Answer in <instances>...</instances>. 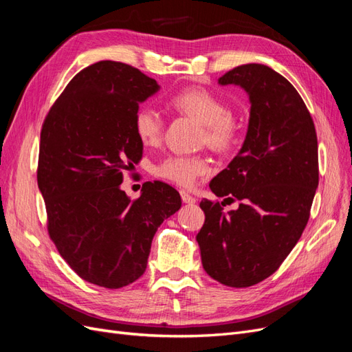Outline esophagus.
I'll use <instances>...</instances> for the list:
<instances>
[{
  "label": "esophagus",
  "instance_id": "obj_1",
  "mask_svg": "<svg viewBox=\"0 0 352 352\" xmlns=\"http://www.w3.org/2000/svg\"><path fill=\"white\" fill-rule=\"evenodd\" d=\"M180 197H182V201L185 202V204H195V198L190 195V194H188L186 190H180Z\"/></svg>",
  "mask_w": 352,
  "mask_h": 352
}]
</instances>
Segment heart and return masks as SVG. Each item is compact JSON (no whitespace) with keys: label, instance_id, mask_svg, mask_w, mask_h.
<instances>
[{"label":"heart","instance_id":"obj_1","mask_svg":"<svg viewBox=\"0 0 352 352\" xmlns=\"http://www.w3.org/2000/svg\"><path fill=\"white\" fill-rule=\"evenodd\" d=\"M175 111L192 117L202 124L201 141L214 151H226L236 140L238 126L217 95L208 89L192 87L175 94L168 100ZM133 127L138 138L145 145H154L162 140L164 122L163 117L150 105L140 107L135 113ZM154 172L157 176L180 186L194 185L198 176L208 172L206 158L198 155H168L160 163Z\"/></svg>","mask_w":352,"mask_h":352}]
</instances>
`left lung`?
<instances>
[{"mask_svg": "<svg viewBox=\"0 0 352 352\" xmlns=\"http://www.w3.org/2000/svg\"><path fill=\"white\" fill-rule=\"evenodd\" d=\"M219 83L247 92L248 131L238 155L210 184L226 198L201 201L206 221L197 242L212 279L247 287L278 270L302 235L318 185L317 135L300 94L269 66H238ZM226 199L241 204L225 213Z\"/></svg>", "mask_w": 352, "mask_h": 352, "instance_id": "8db88e82", "label": "left lung"}]
</instances>
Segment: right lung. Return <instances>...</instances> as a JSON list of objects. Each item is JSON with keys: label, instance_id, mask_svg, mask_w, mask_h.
Instances as JSON below:
<instances>
[{"label": "right lung", "instance_id": "right-lung-1", "mask_svg": "<svg viewBox=\"0 0 352 352\" xmlns=\"http://www.w3.org/2000/svg\"><path fill=\"white\" fill-rule=\"evenodd\" d=\"M160 85L119 61L74 76L42 124L38 188L63 258L89 283L119 289L140 279L157 229L182 206L177 190L146 182L132 201L124 170L142 157L133 119Z\"/></svg>", "mask_w": 352, "mask_h": 352}]
</instances>
